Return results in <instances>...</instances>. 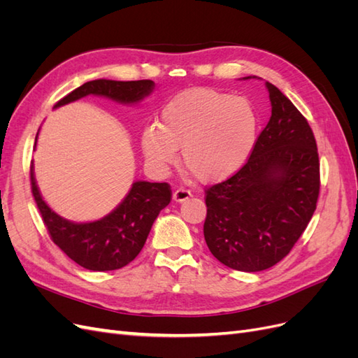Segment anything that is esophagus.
Listing matches in <instances>:
<instances>
[{
  "label": "esophagus",
  "instance_id": "obj_1",
  "mask_svg": "<svg viewBox=\"0 0 358 358\" xmlns=\"http://www.w3.org/2000/svg\"><path fill=\"white\" fill-rule=\"evenodd\" d=\"M191 196H192V194H191L189 189L180 187V188H178L175 192H173V200H175V201H185V200H188Z\"/></svg>",
  "mask_w": 358,
  "mask_h": 358
}]
</instances>
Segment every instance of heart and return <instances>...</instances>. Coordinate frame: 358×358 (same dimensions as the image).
Returning <instances> with one entry per match:
<instances>
[{
    "mask_svg": "<svg viewBox=\"0 0 358 358\" xmlns=\"http://www.w3.org/2000/svg\"><path fill=\"white\" fill-rule=\"evenodd\" d=\"M258 119L243 96L210 88L176 95L161 110L158 125L143 129L142 149L148 161L166 170L178 159L203 182L233 175L251 154Z\"/></svg>",
    "mask_w": 358,
    "mask_h": 358,
    "instance_id": "heart-1",
    "label": "heart"
}]
</instances>
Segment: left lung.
Wrapping results in <instances>:
<instances>
[{"label": "left lung", "instance_id": "obj_1", "mask_svg": "<svg viewBox=\"0 0 358 358\" xmlns=\"http://www.w3.org/2000/svg\"><path fill=\"white\" fill-rule=\"evenodd\" d=\"M266 86L272 116L251 155L233 176L206 189L204 197V241L218 262L241 272H262L287 257L320 196L312 128L275 85Z\"/></svg>", "mask_w": 358, "mask_h": 358}]
</instances>
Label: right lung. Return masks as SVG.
Wrapping results in <instances>:
<instances>
[{"mask_svg":"<svg viewBox=\"0 0 358 358\" xmlns=\"http://www.w3.org/2000/svg\"><path fill=\"white\" fill-rule=\"evenodd\" d=\"M154 85L152 80H91L67 94L53 107L86 95H103L125 104L137 103L150 94ZM29 176L32 196L53 243L74 263L94 272L116 270L131 263L142 251L158 213L171 200L167 182H134L128 196L112 213L94 222L74 224L61 218L41 199L32 167Z\"/></svg>","mask_w":358,"mask_h":358,"instance_id":"1","label":"right lung"}]
</instances>
